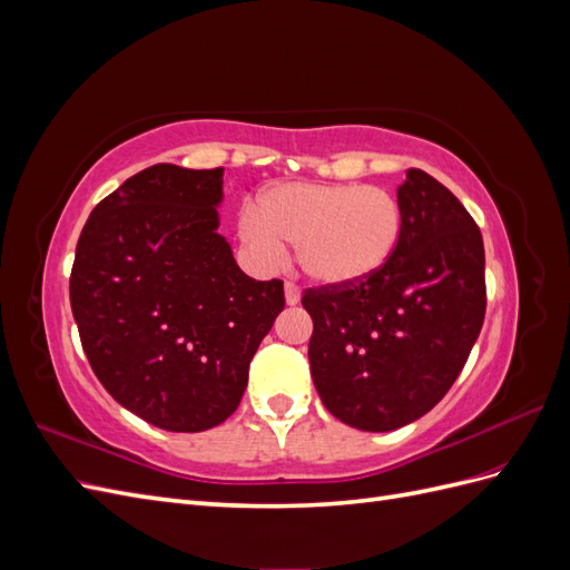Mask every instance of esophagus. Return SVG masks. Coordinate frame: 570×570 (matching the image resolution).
I'll list each match as a JSON object with an SVG mask.
<instances>
[{
	"mask_svg": "<svg viewBox=\"0 0 570 570\" xmlns=\"http://www.w3.org/2000/svg\"><path fill=\"white\" fill-rule=\"evenodd\" d=\"M299 297H302V292H299V287L292 283V281H287L285 283V299H287V304L292 306V304H297L299 302Z\"/></svg>",
	"mask_w": 570,
	"mask_h": 570,
	"instance_id": "obj_1",
	"label": "esophagus"
}]
</instances>
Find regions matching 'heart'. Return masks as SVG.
Returning <instances> with one entry per match:
<instances>
[{"instance_id":"1","label":"heart","mask_w":570,"mask_h":570,"mask_svg":"<svg viewBox=\"0 0 570 570\" xmlns=\"http://www.w3.org/2000/svg\"><path fill=\"white\" fill-rule=\"evenodd\" d=\"M264 262L297 247L308 278L352 287L381 273L404 237V209L390 189L364 183H281L266 187L239 223Z\"/></svg>"}]
</instances>
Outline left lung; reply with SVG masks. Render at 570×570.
Instances as JSON below:
<instances>
[{"label": "left lung", "instance_id": "8db88e82", "mask_svg": "<svg viewBox=\"0 0 570 570\" xmlns=\"http://www.w3.org/2000/svg\"><path fill=\"white\" fill-rule=\"evenodd\" d=\"M404 237L392 262L352 287H306L308 364L323 406L387 433L450 392L485 321V247L473 216L421 168L396 187Z\"/></svg>", "mask_w": 570, "mask_h": 570}]
</instances>
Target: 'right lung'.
Segmentation results:
<instances>
[{
  "instance_id": "add662e5",
  "label": "right lung",
  "mask_w": 570,
  "mask_h": 570,
  "mask_svg": "<svg viewBox=\"0 0 570 570\" xmlns=\"http://www.w3.org/2000/svg\"><path fill=\"white\" fill-rule=\"evenodd\" d=\"M223 168L149 166L101 199L76 247L71 308L114 400L170 433L239 406L252 356L283 312V281L239 271L218 235Z\"/></svg>"
}]
</instances>
